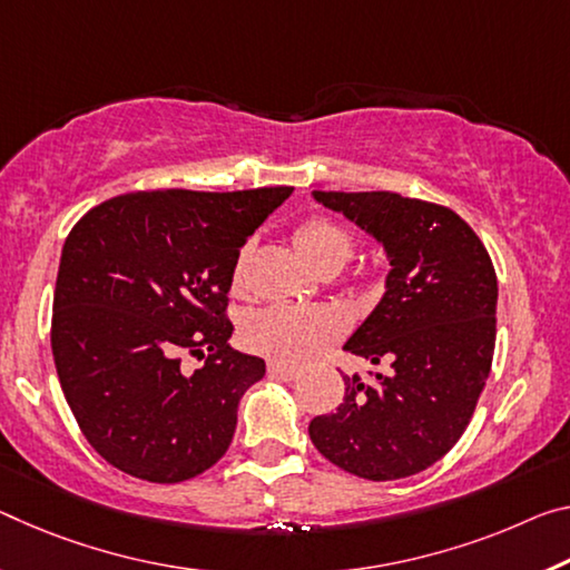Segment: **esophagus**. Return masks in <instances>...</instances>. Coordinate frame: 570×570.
I'll return each mask as SVG.
<instances>
[{"label": "esophagus", "mask_w": 570, "mask_h": 570, "mask_svg": "<svg viewBox=\"0 0 570 570\" xmlns=\"http://www.w3.org/2000/svg\"><path fill=\"white\" fill-rule=\"evenodd\" d=\"M299 375V370L294 365H284V363H268V377H276V381H294Z\"/></svg>", "instance_id": "obj_1"}]
</instances>
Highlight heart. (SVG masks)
I'll return each instance as SVG.
<instances>
[{
    "label": "heart",
    "mask_w": 570,
    "mask_h": 570,
    "mask_svg": "<svg viewBox=\"0 0 570 570\" xmlns=\"http://www.w3.org/2000/svg\"><path fill=\"white\" fill-rule=\"evenodd\" d=\"M294 246L306 264L320 268L322 274H334L347 264L355 253V240L350 233L324 215H312L294 230ZM248 248L238 253L233 264L230 284L236 292L246 282ZM347 314L330 304H271L266 309L253 312L243 327L248 347L261 355L282 360V363L302 365L322 355L332 342H337L347 330Z\"/></svg>",
    "instance_id": "heart-1"
}]
</instances>
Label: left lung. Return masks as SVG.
<instances>
[{
	"mask_svg": "<svg viewBox=\"0 0 570 570\" xmlns=\"http://www.w3.org/2000/svg\"><path fill=\"white\" fill-rule=\"evenodd\" d=\"M383 243L385 294L345 352L387 363L345 375V401L309 423L324 459L370 482L436 464L462 439L490 377L497 274L480 236L444 205L399 193H314Z\"/></svg>",
	"mask_w": 570,
	"mask_h": 570,
	"instance_id": "8db88e82",
	"label": "left lung"
}]
</instances>
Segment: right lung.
I'll return each mask as SVG.
<instances>
[{
  "mask_svg": "<svg viewBox=\"0 0 570 570\" xmlns=\"http://www.w3.org/2000/svg\"><path fill=\"white\" fill-rule=\"evenodd\" d=\"M292 189H139L68 233L52 357L80 431L111 466L177 484L228 451L243 393L266 375L228 342L233 264ZM185 354L206 363L189 374Z\"/></svg>",
  "mask_w": 570,
  "mask_h": 570,
  "instance_id": "add662e5",
  "label": "right lung"
}]
</instances>
